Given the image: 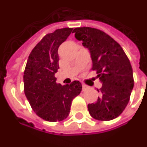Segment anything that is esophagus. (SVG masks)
Wrapping results in <instances>:
<instances>
[{"instance_id":"34e87169","label":"esophagus","mask_w":147,"mask_h":147,"mask_svg":"<svg viewBox=\"0 0 147 147\" xmlns=\"http://www.w3.org/2000/svg\"><path fill=\"white\" fill-rule=\"evenodd\" d=\"M82 88H83V91H85L86 89H88V87L87 86V85H86V84H82Z\"/></svg>"}]
</instances>
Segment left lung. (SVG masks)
I'll return each instance as SVG.
<instances>
[{"instance_id":"1","label":"left lung","mask_w":147,"mask_h":147,"mask_svg":"<svg viewBox=\"0 0 147 147\" xmlns=\"http://www.w3.org/2000/svg\"><path fill=\"white\" fill-rule=\"evenodd\" d=\"M73 32L89 49L92 70L102 84V88L97 89L100 96L95 103L88 104V111L97 120L114 119L126 108L134 88L130 60L119 44L102 31L82 27L75 28Z\"/></svg>"}]
</instances>
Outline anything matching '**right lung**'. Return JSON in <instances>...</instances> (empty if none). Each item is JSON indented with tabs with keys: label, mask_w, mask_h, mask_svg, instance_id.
Wrapping results in <instances>:
<instances>
[{
	"label": "right lung",
	"mask_w": 147,
	"mask_h": 147,
	"mask_svg": "<svg viewBox=\"0 0 147 147\" xmlns=\"http://www.w3.org/2000/svg\"><path fill=\"white\" fill-rule=\"evenodd\" d=\"M72 30L64 28L45 36L31 52L24 72V91L31 107L49 122L65 119L73 98L82 91L80 81L62 86L55 77L59 69L58 49Z\"/></svg>",
	"instance_id": "right-lung-1"
}]
</instances>
